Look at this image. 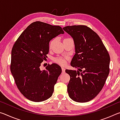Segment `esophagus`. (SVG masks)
I'll return each mask as SVG.
<instances>
[{"instance_id": "esophagus-1", "label": "esophagus", "mask_w": 120, "mask_h": 120, "mask_svg": "<svg viewBox=\"0 0 120 120\" xmlns=\"http://www.w3.org/2000/svg\"><path fill=\"white\" fill-rule=\"evenodd\" d=\"M61 69H62V74H64V73L65 72V69H64V68L62 67V68H61Z\"/></svg>"}]
</instances>
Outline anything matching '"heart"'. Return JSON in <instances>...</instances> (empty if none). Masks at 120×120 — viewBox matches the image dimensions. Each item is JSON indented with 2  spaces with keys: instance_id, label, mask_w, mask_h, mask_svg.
Here are the masks:
<instances>
[{
  "instance_id": "b5f03b06",
  "label": "heart",
  "mask_w": 120,
  "mask_h": 120,
  "mask_svg": "<svg viewBox=\"0 0 120 120\" xmlns=\"http://www.w3.org/2000/svg\"><path fill=\"white\" fill-rule=\"evenodd\" d=\"M54 41H55V39H53L51 41L49 44L50 48H52ZM68 59V58L67 57H56L54 59V61L56 63V64H60V66H64L67 64V61Z\"/></svg>"
}]
</instances>
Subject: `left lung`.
<instances>
[{"label": "left lung", "instance_id": "left-lung-1", "mask_svg": "<svg viewBox=\"0 0 120 120\" xmlns=\"http://www.w3.org/2000/svg\"><path fill=\"white\" fill-rule=\"evenodd\" d=\"M63 30L74 40L76 53L71 66L78 69L66 70L70 77L68 95L77 102H87L104 86L109 72V55L99 36L87 26H67Z\"/></svg>", "mask_w": 120, "mask_h": 120}]
</instances>
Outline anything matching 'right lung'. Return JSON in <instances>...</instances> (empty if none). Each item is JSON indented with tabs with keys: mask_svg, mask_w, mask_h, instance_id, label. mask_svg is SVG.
<instances>
[{
	"mask_svg": "<svg viewBox=\"0 0 120 120\" xmlns=\"http://www.w3.org/2000/svg\"><path fill=\"white\" fill-rule=\"evenodd\" d=\"M64 33L59 26L37 21L30 24L14 43L11 71L18 89L29 100L40 102L52 95L61 68L56 64L43 70L40 67L47 58L50 41Z\"/></svg>",
	"mask_w": 120,
	"mask_h": 120,
	"instance_id": "1",
	"label": "right lung"
}]
</instances>
